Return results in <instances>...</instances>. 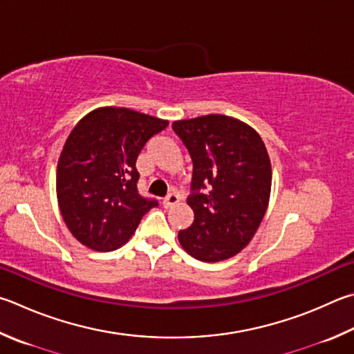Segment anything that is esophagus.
Instances as JSON below:
<instances>
[{"label":"esophagus","instance_id":"34e87169","mask_svg":"<svg viewBox=\"0 0 354 354\" xmlns=\"http://www.w3.org/2000/svg\"><path fill=\"white\" fill-rule=\"evenodd\" d=\"M178 201H179V196L176 194H170V195H167L164 198L162 204H164L165 209H169V207H171V205H175Z\"/></svg>","mask_w":354,"mask_h":354}]
</instances>
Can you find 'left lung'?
<instances>
[{
	"label": "left lung",
	"instance_id": "1",
	"mask_svg": "<svg viewBox=\"0 0 354 354\" xmlns=\"http://www.w3.org/2000/svg\"><path fill=\"white\" fill-rule=\"evenodd\" d=\"M194 162L187 204L195 214L178 240L194 259L227 260L246 248L266 214L271 160L260 134L244 122L209 114L173 122Z\"/></svg>",
	"mask_w": 354,
	"mask_h": 354
}]
</instances>
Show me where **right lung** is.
Returning a JSON list of instances; mask_svg holds the SVG:
<instances>
[{
  "mask_svg": "<svg viewBox=\"0 0 354 354\" xmlns=\"http://www.w3.org/2000/svg\"><path fill=\"white\" fill-rule=\"evenodd\" d=\"M167 125L149 114L105 106L71 131L57 165V199L71 234L86 248H120L158 205L139 195L136 159Z\"/></svg>",
  "mask_w": 354,
  "mask_h": 354,
  "instance_id": "obj_1",
  "label": "right lung"
}]
</instances>
